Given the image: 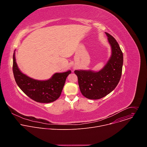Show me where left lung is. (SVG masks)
<instances>
[{"label": "left lung", "mask_w": 147, "mask_h": 147, "mask_svg": "<svg viewBox=\"0 0 147 147\" xmlns=\"http://www.w3.org/2000/svg\"><path fill=\"white\" fill-rule=\"evenodd\" d=\"M112 48V56L107 64L98 72L75 70L80 91L90 99H99L111 92L120 80L123 63L122 51L116 40L105 32Z\"/></svg>", "instance_id": "obj_1"}]
</instances>
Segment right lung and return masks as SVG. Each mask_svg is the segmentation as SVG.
<instances>
[{
	"mask_svg": "<svg viewBox=\"0 0 147 147\" xmlns=\"http://www.w3.org/2000/svg\"><path fill=\"white\" fill-rule=\"evenodd\" d=\"M13 71L15 81L19 88L29 98L40 103H50L56 100L61 95L67 77L71 71L55 73L51 78L45 81L32 79L19 70L13 53Z\"/></svg>",
	"mask_w": 147,
	"mask_h": 147,
	"instance_id": "right-lung-1",
	"label": "right lung"
}]
</instances>
